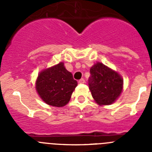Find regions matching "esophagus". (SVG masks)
I'll list each match as a JSON object with an SVG mask.
<instances>
[{"label":"esophagus","instance_id":"34e87169","mask_svg":"<svg viewBox=\"0 0 152 152\" xmlns=\"http://www.w3.org/2000/svg\"><path fill=\"white\" fill-rule=\"evenodd\" d=\"M78 82L80 83V84H84V83H85V80H84V78H81L80 80H79Z\"/></svg>","mask_w":152,"mask_h":152}]
</instances>
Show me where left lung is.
<instances>
[{
	"mask_svg": "<svg viewBox=\"0 0 152 152\" xmlns=\"http://www.w3.org/2000/svg\"><path fill=\"white\" fill-rule=\"evenodd\" d=\"M89 89L99 105H110L118 99L123 88V80L116 72L96 62L90 69Z\"/></svg>",
	"mask_w": 152,
	"mask_h": 152,
	"instance_id": "1",
	"label": "left lung"
}]
</instances>
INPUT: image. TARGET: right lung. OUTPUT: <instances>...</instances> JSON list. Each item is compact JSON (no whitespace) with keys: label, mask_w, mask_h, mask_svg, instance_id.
I'll use <instances>...</instances> for the list:
<instances>
[{"label":"right lung","mask_w":152,"mask_h":152,"mask_svg":"<svg viewBox=\"0 0 152 152\" xmlns=\"http://www.w3.org/2000/svg\"><path fill=\"white\" fill-rule=\"evenodd\" d=\"M77 82L64 63L42 70L36 81V90L40 98L52 107H62L69 102Z\"/></svg>","instance_id":"right-lung-1"}]
</instances>
